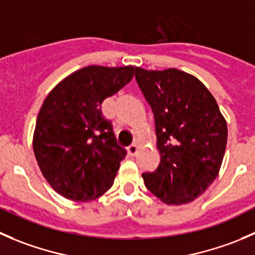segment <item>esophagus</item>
I'll return each mask as SVG.
<instances>
[{
  "instance_id": "34e87169",
  "label": "esophagus",
  "mask_w": 255,
  "mask_h": 255,
  "mask_svg": "<svg viewBox=\"0 0 255 255\" xmlns=\"http://www.w3.org/2000/svg\"><path fill=\"white\" fill-rule=\"evenodd\" d=\"M137 150H138V147L136 143H131V145L128 147V152L130 156H135L136 152H137Z\"/></svg>"
}]
</instances>
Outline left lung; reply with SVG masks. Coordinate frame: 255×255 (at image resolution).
I'll use <instances>...</instances> for the list:
<instances>
[{
    "label": "left lung",
    "instance_id": "1",
    "mask_svg": "<svg viewBox=\"0 0 255 255\" xmlns=\"http://www.w3.org/2000/svg\"><path fill=\"white\" fill-rule=\"evenodd\" d=\"M135 78L155 117L160 163L142 173L166 205H185L216 180L227 146V122L210 90L182 70L136 68Z\"/></svg>",
    "mask_w": 255,
    "mask_h": 255
}]
</instances>
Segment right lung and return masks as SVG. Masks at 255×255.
<instances>
[{
    "label": "right lung",
    "instance_id": "right-lung-1",
    "mask_svg": "<svg viewBox=\"0 0 255 255\" xmlns=\"http://www.w3.org/2000/svg\"><path fill=\"white\" fill-rule=\"evenodd\" d=\"M135 69L88 65L58 83L43 102L34 156L45 180L64 198L88 202L114 183L127 150L103 117L102 103L124 88Z\"/></svg>",
    "mask_w": 255,
    "mask_h": 255
}]
</instances>
